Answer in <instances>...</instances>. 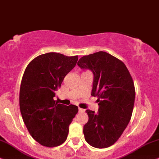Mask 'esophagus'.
<instances>
[{"mask_svg":"<svg viewBox=\"0 0 159 159\" xmlns=\"http://www.w3.org/2000/svg\"><path fill=\"white\" fill-rule=\"evenodd\" d=\"M84 111H84V109L80 108V107H79V108H78V112H79V113H84Z\"/></svg>","mask_w":159,"mask_h":159,"instance_id":"1","label":"esophagus"}]
</instances>
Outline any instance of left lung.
<instances>
[{
  "instance_id": "8db88e82",
  "label": "left lung",
  "mask_w": 159,
  "mask_h": 159,
  "mask_svg": "<svg viewBox=\"0 0 159 159\" xmlns=\"http://www.w3.org/2000/svg\"><path fill=\"white\" fill-rule=\"evenodd\" d=\"M78 67L94 75L92 96L97 97L99 109L86 110L89 120L84 126L86 141L97 148L113 145L127 126L134 104L132 78L124 63L105 52L84 56Z\"/></svg>"
}]
</instances>
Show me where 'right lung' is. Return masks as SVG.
I'll return each mask as SVG.
<instances>
[{"label":"right lung","instance_id":"right-lung-1","mask_svg":"<svg viewBox=\"0 0 159 159\" xmlns=\"http://www.w3.org/2000/svg\"><path fill=\"white\" fill-rule=\"evenodd\" d=\"M77 61L78 56L46 53L32 60L23 75L20 91L22 119L33 138L46 147H56L66 140L78 111L75 105L58 104L54 99Z\"/></svg>","mask_w":159,"mask_h":159}]
</instances>
